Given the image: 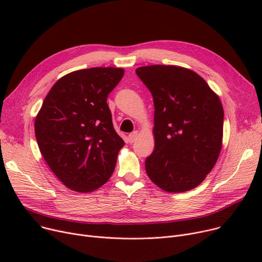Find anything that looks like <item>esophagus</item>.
<instances>
[{
  "label": "esophagus",
  "instance_id": "esophagus-1",
  "mask_svg": "<svg viewBox=\"0 0 262 262\" xmlns=\"http://www.w3.org/2000/svg\"><path fill=\"white\" fill-rule=\"evenodd\" d=\"M138 136H139L138 132H134V133L129 134L128 135V141H129V143H134L136 141V139L138 138Z\"/></svg>",
  "mask_w": 262,
  "mask_h": 262
}]
</instances>
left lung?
Instances as JSON below:
<instances>
[{"label": "left lung", "mask_w": 262, "mask_h": 262, "mask_svg": "<svg viewBox=\"0 0 262 262\" xmlns=\"http://www.w3.org/2000/svg\"><path fill=\"white\" fill-rule=\"evenodd\" d=\"M154 100L155 147L145 160L149 180L167 192L204 182L222 149L224 110L219 95L194 71L180 66L136 69Z\"/></svg>", "instance_id": "1"}]
</instances>
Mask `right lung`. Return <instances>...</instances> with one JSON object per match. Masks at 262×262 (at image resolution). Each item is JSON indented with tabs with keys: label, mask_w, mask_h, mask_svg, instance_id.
<instances>
[{
	"label": "right lung",
	"mask_w": 262,
	"mask_h": 262,
	"mask_svg": "<svg viewBox=\"0 0 262 262\" xmlns=\"http://www.w3.org/2000/svg\"><path fill=\"white\" fill-rule=\"evenodd\" d=\"M124 69L98 67L60 77L35 119L41 155L69 189L92 192L112 176L124 141L106 103Z\"/></svg>",
	"instance_id": "add662e5"
}]
</instances>
